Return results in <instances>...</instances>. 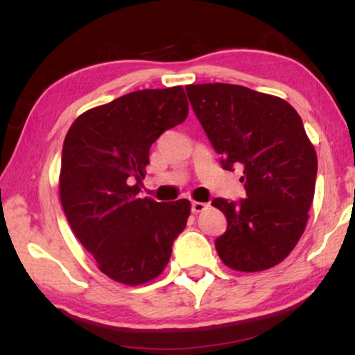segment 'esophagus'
Returning a JSON list of instances; mask_svg holds the SVG:
<instances>
[{
    "mask_svg": "<svg viewBox=\"0 0 355 355\" xmlns=\"http://www.w3.org/2000/svg\"><path fill=\"white\" fill-rule=\"evenodd\" d=\"M208 203H203V202H192V211L193 213H202L203 210H207Z\"/></svg>",
    "mask_w": 355,
    "mask_h": 355,
    "instance_id": "obj_1",
    "label": "esophagus"
}]
</instances>
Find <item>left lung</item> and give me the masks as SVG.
Wrapping results in <instances>:
<instances>
[{"label":"left lung","mask_w":355,"mask_h":355,"mask_svg":"<svg viewBox=\"0 0 355 355\" xmlns=\"http://www.w3.org/2000/svg\"><path fill=\"white\" fill-rule=\"evenodd\" d=\"M189 100L227 171L244 168L247 198H215L226 232L215 242L223 263L263 271L288 257L304 234L315 193L317 153L288 101L242 85L186 87Z\"/></svg>","instance_id":"1"}]
</instances>
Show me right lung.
<instances>
[{"mask_svg":"<svg viewBox=\"0 0 355 355\" xmlns=\"http://www.w3.org/2000/svg\"><path fill=\"white\" fill-rule=\"evenodd\" d=\"M187 113L181 85L137 90L82 113L66 134L62 210L98 270L121 284L140 286L162 275L187 225V198L158 203L137 196L152 144Z\"/></svg>","mask_w":355,"mask_h":355,"instance_id":"1","label":"right lung"}]
</instances>
